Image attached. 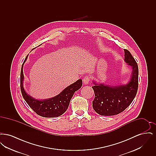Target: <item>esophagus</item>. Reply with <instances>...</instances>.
Returning <instances> with one entry per match:
<instances>
[{
    "mask_svg": "<svg viewBox=\"0 0 156 156\" xmlns=\"http://www.w3.org/2000/svg\"><path fill=\"white\" fill-rule=\"evenodd\" d=\"M89 81H90V77L89 76H85L83 79V82L85 85L88 84Z\"/></svg>",
    "mask_w": 156,
    "mask_h": 156,
    "instance_id": "obj_1",
    "label": "esophagus"
}]
</instances>
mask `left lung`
<instances>
[{
    "label": "left lung",
    "mask_w": 156,
    "mask_h": 156,
    "mask_svg": "<svg viewBox=\"0 0 156 156\" xmlns=\"http://www.w3.org/2000/svg\"><path fill=\"white\" fill-rule=\"evenodd\" d=\"M125 51V61L132 67V71L130 81L126 85L117 86L98 84L92 88L95 98L92 106L95 111L102 116L118 115L125 111L133 101L138 89V66L131 53L127 50Z\"/></svg>",
    "instance_id": "obj_1"
}]
</instances>
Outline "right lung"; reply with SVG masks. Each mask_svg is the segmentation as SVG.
<instances>
[{
  "label": "right lung",
  "mask_w": 156,
  "mask_h": 156,
  "mask_svg": "<svg viewBox=\"0 0 156 156\" xmlns=\"http://www.w3.org/2000/svg\"><path fill=\"white\" fill-rule=\"evenodd\" d=\"M27 57L28 55H27L23 63L20 73V89L24 99L37 115L42 117L54 118L62 115L67 111L75 92L81 88L82 85V80L80 79L73 84L69 85L55 97L44 100L34 99L27 94L23 87L24 75L23 67Z\"/></svg>",
  "instance_id": "obj_1"
}]
</instances>
